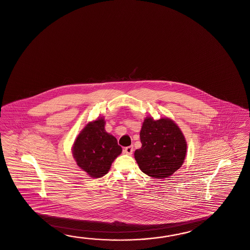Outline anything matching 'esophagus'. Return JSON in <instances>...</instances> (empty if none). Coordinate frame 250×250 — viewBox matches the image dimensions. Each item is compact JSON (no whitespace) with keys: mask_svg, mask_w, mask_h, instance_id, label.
<instances>
[{"mask_svg":"<svg viewBox=\"0 0 250 250\" xmlns=\"http://www.w3.org/2000/svg\"><path fill=\"white\" fill-rule=\"evenodd\" d=\"M124 151H125V153H126L127 155H132V153H133V146H128V147H125V148L124 149Z\"/></svg>","mask_w":250,"mask_h":250,"instance_id":"1","label":"esophagus"}]
</instances>
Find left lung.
Wrapping results in <instances>:
<instances>
[{"label": "left lung", "instance_id": "left-lung-1", "mask_svg": "<svg viewBox=\"0 0 250 250\" xmlns=\"http://www.w3.org/2000/svg\"><path fill=\"white\" fill-rule=\"evenodd\" d=\"M142 147L134 151L140 169L153 178H168L183 165L187 142L177 124L169 118L147 117L140 132Z\"/></svg>", "mask_w": 250, "mask_h": 250}]
</instances>
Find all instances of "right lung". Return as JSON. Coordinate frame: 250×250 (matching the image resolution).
<instances>
[{
  "mask_svg": "<svg viewBox=\"0 0 250 250\" xmlns=\"http://www.w3.org/2000/svg\"><path fill=\"white\" fill-rule=\"evenodd\" d=\"M121 152L122 148L117 145L116 137L105 132L103 117L89 122L72 146V155L78 166L93 178L105 176Z\"/></svg>",
  "mask_w": 250,
  "mask_h": 250,
  "instance_id": "right-lung-1",
  "label": "right lung"
}]
</instances>
